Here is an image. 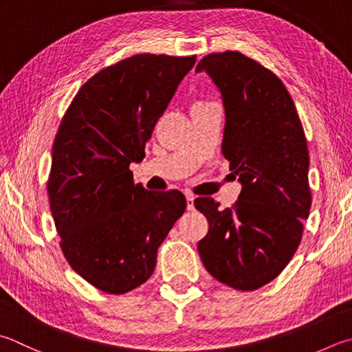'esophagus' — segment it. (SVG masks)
<instances>
[{"label": "esophagus", "mask_w": 352, "mask_h": 352, "mask_svg": "<svg viewBox=\"0 0 352 352\" xmlns=\"http://www.w3.org/2000/svg\"><path fill=\"white\" fill-rule=\"evenodd\" d=\"M187 208L190 210V211H193L195 210V196L193 195H187Z\"/></svg>", "instance_id": "34e87169"}]
</instances>
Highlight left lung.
Here are the masks:
<instances>
[{
  "instance_id": "8db88e82",
  "label": "left lung",
  "mask_w": 352,
  "mask_h": 352,
  "mask_svg": "<svg viewBox=\"0 0 352 352\" xmlns=\"http://www.w3.org/2000/svg\"><path fill=\"white\" fill-rule=\"evenodd\" d=\"M221 90L223 157L242 182L231 208L197 197L208 233L197 243L208 273L239 291L258 289L279 276L299 248L311 208L309 155L287 87L241 52L205 55L197 63Z\"/></svg>"
}]
</instances>
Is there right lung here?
<instances>
[{"label": "right lung", "instance_id": "add662e5", "mask_svg": "<svg viewBox=\"0 0 352 352\" xmlns=\"http://www.w3.org/2000/svg\"><path fill=\"white\" fill-rule=\"evenodd\" d=\"M196 55L138 53L99 70L73 98L59 125L47 181L65 261L95 288L125 294L150 279L159 245L184 214L177 190L135 184L131 162Z\"/></svg>", "mask_w": 352, "mask_h": 352}]
</instances>
